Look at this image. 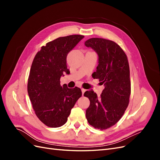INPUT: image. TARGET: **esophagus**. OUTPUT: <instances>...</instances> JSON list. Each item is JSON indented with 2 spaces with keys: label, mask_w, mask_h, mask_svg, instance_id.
Listing matches in <instances>:
<instances>
[{
  "label": "esophagus",
  "mask_w": 160,
  "mask_h": 160,
  "mask_svg": "<svg viewBox=\"0 0 160 160\" xmlns=\"http://www.w3.org/2000/svg\"><path fill=\"white\" fill-rule=\"evenodd\" d=\"M81 91H82V93H83V95L85 92L86 91V89H83V88H82V89H81Z\"/></svg>",
  "instance_id": "obj_1"
}]
</instances>
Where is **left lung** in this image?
I'll return each instance as SVG.
<instances>
[{"label": "left lung", "mask_w": 160, "mask_h": 160, "mask_svg": "<svg viewBox=\"0 0 160 160\" xmlns=\"http://www.w3.org/2000/svg\"><path fill=\"white\" fill-rule=\"evenodd\" d=\"M98 53L99 65L92 77L99 79L105 88L100 98L93 91L84 96L90 101L86 118L93 128L103 130L112 127L122 118L129 103L131 82L128 57L114 41L91 38L85 42Z\"/></svg>", "instance_id": "8db88e82"}]
</instances>
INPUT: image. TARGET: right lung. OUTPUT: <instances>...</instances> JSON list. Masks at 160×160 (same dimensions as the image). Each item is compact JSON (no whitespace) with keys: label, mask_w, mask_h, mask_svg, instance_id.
<instances>
[{"label":"right lung","mask_w":160,"mask_h":160,"mask_svg":"<svg viewBox=\"0 0 160 160\" xmlns=\"http://www.w3.org/2000/svg\"><path fill=\"white\" fill-rule=\"evenodd\" d=\"M83 37L73 35L57 38L42 46L33 59L28 79V93L37 118L49 128L63 125L82 95L79 88L61 86L60 78L64 72H69L67 54Z\"/></svg>","instance_id":"1"}]
</instances>
